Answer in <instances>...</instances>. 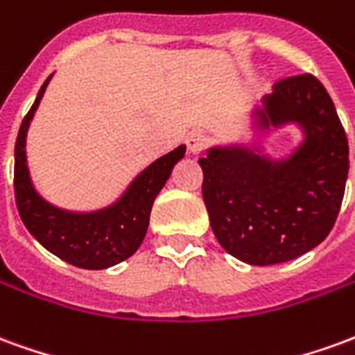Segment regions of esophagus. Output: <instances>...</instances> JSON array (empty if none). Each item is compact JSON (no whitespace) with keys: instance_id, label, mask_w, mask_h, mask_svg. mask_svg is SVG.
<instances>
[{"instance_id":"esophagus-1","label":"esophagus","mask_w":355,"mask_h":355,"mask_svg":"<svg viewBox=\"0 0 355 355\" xmlns=\"http://www.w3.org/2000/svg\"><path fill=\"white\" fill-rule=\"evenodd\" d=\"M207 146V137L200 131H193L188 135V152L192 155H198Z\"/></svg>"}]
</instances>
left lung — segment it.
I'll list each match as a JSON object with an SVG mask.
<instances>
[{"label":"left lung","mask_w":355,"mask_h":355,"mask_svg":"<svg viewBox=\"0 0 355 355\" xmlns=\"http://www.w3.org/2000/svg\"><path fill=\"white\" fill-rule=\"evenodd\" d=\"M251 121L253 142L213 146L201 157V192L224 251L270 266L308 253L329 236L348 178V139L312 73L277 81ZM287 124H297L303 140L289 156L270 158L261 140Z\"/></svg>","instance_id":"left-lung-1"}]
</instances>
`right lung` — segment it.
<instances>
[{
    "label": "right lung",
    "instance_id": "add662e5",
    "mask_svg": "<svg viewBox=\"0 0 355 355\" xmlns=\"http://www.w3.org/2000/svg\"><path fill=\"white\" fill-rule=\"evenodd\" d=\"M49 78L40 89L32 108L22 119L15 144V198L22 223L47 251L68 264L85 270H104L127 261L146 236L154 200L186 154L180 144L157 157L132 178L114 203L96 211H68L53 205L35 190L26 159V135Z\"/></svg>",
    "mask_w": 355,
    "mask_h": 355
}]
</instances>
